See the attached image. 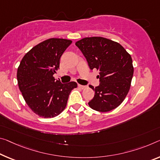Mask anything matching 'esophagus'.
I'll use <instances>...</instances> for the list:
<instances>
[{
  "instance_id": "34e87169",
  "label": "esophagus",
  "mask_w": 160,
  "mask_h": 160,
  "mask_svg": "<svg viewBox=\"0 0 160 160\" xmlns=\"http://www.w3.org/2000/svg\"><path fill=\"white\" fill-rule=\"evenodd\" d=\"M78 88H80V89L83 90V89H85V88H86V86H85V85H80V84H78Z\"/></svg>"
}]
</instances>
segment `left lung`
Instances as JSON below:
<instances>
[{
  "mask_svg": "<svg viewBox=\"0 0 160 160\" xmlns=\"http://www.w3.org/2000/svg\"><path fill=\"white\" fill-rule=\"evenodd\" d=\"M91 70L100 71V85L89 87L95 96L88 102L94 110L106 112L118 108L130 90L134 68L131 55L118 42L102 37L85 38L75 42Z\"/></svg>",
  "mask_w": 160,
  "mask_h": 160,
  "instance_id": "obj_1",
  "label": "left lung"
}]
</instances>
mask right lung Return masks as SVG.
<instances>
[{"mask_svg": "<svg viewBox=\"0 0 160 160\" xmlns=\"http://www.w3.org/2000/svg\"><path fill=\"white\" fill-rule=\"evenodd\" d=\"M70 40L50 38L35 45L22 58L17 71L20 91L34 113L44 118L60 115L67 105L75 82L62 84L53 75L60 68V59Z\"/></svg>", "mask_w": 160, "mask_h": 160, "instance_id": "1", "label": "right lung"}]
</instances>
